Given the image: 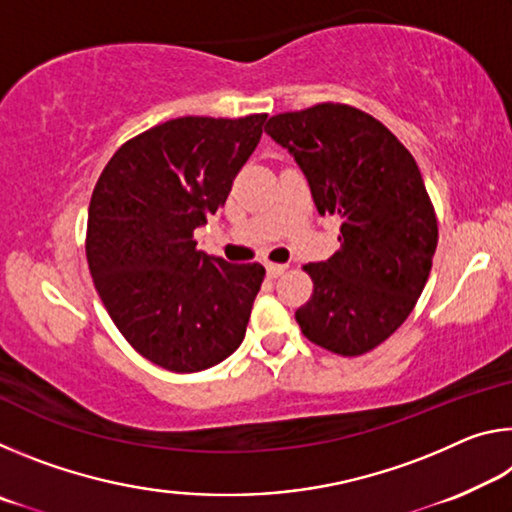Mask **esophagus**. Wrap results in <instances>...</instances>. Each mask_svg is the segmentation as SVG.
Wrapping results in <instances>:
<instances>
[{
    "instance_id": "34e87169",
    "label": "esophagus",
    "mask_w": 512,
    "mask_h": 512,
    "mask_svg": "<svg viewBox=\"0 0 512 512\" xmlns=\"http://www.w3.org/2000/svg\"><path fill=\"white\" fill-rule=\"evenodd\" d=\"M287 264H266V273H268V277H280L284 271H287Z\"/></svg>"
}]
</instances>
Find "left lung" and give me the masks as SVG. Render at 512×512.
Returning <instances> with one entry per match:
<instances>
[{"mask_svg": "<svg viewBox=\"0 0 512 512\" xmlns=\"http://www.w3.org/2000/svg\"><path fill=\"white\" fill-rule=\"evenodd\" d=\"M266 133L296 158L318 214L341 219V248L302 266L314 282L296 311L302 334L343 357L375 350L409 318L438 246L418 164L381 121L345 103L282 112Z\"/></svg>", "mask_w": 512, "mask_h": 512, "instance_id": "left-lung-1", "label": "left lung"}]
</instances>
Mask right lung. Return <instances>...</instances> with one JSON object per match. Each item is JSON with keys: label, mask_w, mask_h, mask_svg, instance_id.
Instances as JSON below:
<instances>
[{"label": "right lung", "mask_w": 512, "mask_h": 512, "mask_svg": "<svg viewBox=\"0 0 512 512\" xmlns=\"http://www.w3.org/2000/svg\"><path fill=\"white\" fill-rule=\"evenodd\" d=\"M264 121L169 119L121 144L94 185V287L124 339L164 370L212 368L244 341L264 266L205 255L194 230L225 203Z\"/></svg>", "instance_id": "right-lung-1"}]
</instances>
